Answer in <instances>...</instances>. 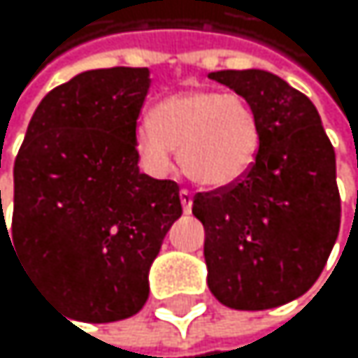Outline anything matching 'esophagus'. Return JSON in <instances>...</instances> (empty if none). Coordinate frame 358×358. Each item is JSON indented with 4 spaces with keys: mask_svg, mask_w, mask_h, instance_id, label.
I'll return each mask as SVG.
<instances>
[{
    "mask_svg": "<svg viewBox=\"0 0 358 358\" xmlns=\"http://www.w3.org/2000/svg\"><path fill=\"white\" fill-rule=\"evenodd\" d=\"M180 201H182V210L189 215L191 208H193V195H191V191L182 189V191H180Z\"/></svg>",
    "mask_w": 358,
    "mask_h": 358,
    "instance_id": "34e87169",
    "label": "esophagus"
}]
</instances>
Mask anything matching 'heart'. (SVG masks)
<instances>
[{"label": "heart", "instance_id": "b5f03b06", "mask_svg": "<svg viewBox=\"0 0 358 358\" xmlns=\"http://www.w3.org/2000/svg\"><path fill=\"white\" fill-rule=\"evenodd\" d=\"M135 148L148 171L163 176L178 150L182 171L203 189L241 182L259 152L257 113L241 94L185 90L161 101L135 127Z\"/></svg>", "mask_w": 358, "mask_h": 358}]
</instances>
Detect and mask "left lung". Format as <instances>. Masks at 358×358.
I'll return each instance as SVG.
<instances>
[{"mask_svg":"<svg viewBox=\"0 0 358 358\" xmlns=\"http://www.w3.org/2000/svg\"><path fill=\"white\" fill-rule=\"evenodd\" d=\"M251 103L259 152L241 182L197 193L208 287L231 309H273L318 281L339 234L335 150L307 96L266 71L208 75Z\"/></svg>","mask_w":358,"mask_h":358,"instance_id":"left-lung-1","label":"left lung"}]
</instances>
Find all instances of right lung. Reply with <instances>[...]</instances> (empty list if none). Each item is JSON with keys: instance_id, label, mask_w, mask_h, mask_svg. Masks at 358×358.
<instances>
[{"instance_id": "right-lung-1", "label": "right lung", "mask_w": 358, "mask_h": 358, "mask_svg": "<svg viewBox=\"0 0 358 358\" xmlns=\"http://www.w3.org/2000/svg\"><path fill=\"white\" fill-rule=\"evenodd\" d=\"M148 68L85 71L34 111L15 161L10 234L27 268L83 322H115L148 301V273L182 215L180 187L139 171L135 127ZM1 195V193H0Z\"/></svg>"}]
</instances>
